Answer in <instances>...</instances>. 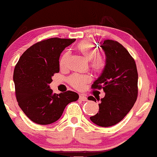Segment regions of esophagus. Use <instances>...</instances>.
<instances>
[{"label":"esophagus","mask_w":157,"mask_h":157,"mask_svg":"<svg viewBox=\"0 0 157 157\" xmlns=\"http://www.w3.org/2000/svg\"><path fill=\"white\" fill-rule=\"evenodd\" d=\"M79 98H80L82 101H87V97H86V96L83 94H81L80 96H79Z\"/></svg>","instance_id":"1"}]
</instances>
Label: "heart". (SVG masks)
Masks as SVG:
<instances>
[{
  "mask_svg": "<svg viewBox=\"0 0 157 157\" xmlns=\"http://www.w3.org/2000/svg\"><path fill=\"white\" fill-rule=\"evenodd\" d=\"M76 50L85 58L89 60V66L94 73H100L105 70L107 64V60L103 54L97 52L98 50L95 45L89 40H83L76 46ZM68 55L65 52L61 56L59 61L61 67H65L67 63ZM90 81V77L87 74L75 73L70 76L68 82L72 87L77 90H82L85 84Z\"/></svg>",
  "mask_w": 157,
  "mask_h": 157,
  "instance_id": "heart-1",
  "label": "heart"
}]
</instances>
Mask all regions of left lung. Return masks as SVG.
Masks as SVG:
<instances>
[{
  "label": "left lung",
  "instance_id": "obj_1",
  "mask_svg": "<svg viewBox=\"0 0 157 157\" xmlns=\"http://www.w3.org/2000/svg\"><path fill=\"white\" fill-rule=\"evenodd\" d=\"M101 47L107 64L91 87L103 89L105 96L98 104V112L90 120L98 126L110 127L122 120L134 105L138 96V73L134 59L120 43L108 39ZM88 99L96 101L93 96Z\"/></svg>",
  "mask_w": 157,
  "mask_h": 157
}]
</instances>
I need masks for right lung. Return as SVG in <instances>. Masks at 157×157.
Returning a JSON list of instances; mask_svg holds the SVG:
<instances>
[{"label":"right lung","instance_id":"add662e5","mask_svg":"<svg viewBox=\"0 0 157 157\" xmlns=\"http://www.w3.org/2000/svg\"><path fill=\"white\" fill-rule=\"evenodd\" d=\"M75 38H51L40 40L21 56L14 70L15 96L26 116L38 124H50L62 115L65 107L78 99V93L67 90L52 93L49 86L59 72V57Z\"/></svg>","mask_w":157,"mask_h":157}]
</instances>
